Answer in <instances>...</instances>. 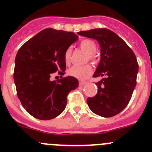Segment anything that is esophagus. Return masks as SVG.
Listing matches in <instances>:
<instances>
[{"mask_svg":"<svg viewBox=\"0 0 152 152\" xmlns=\"http://www.w3.org/2000/svg\"><path fill=\"white\" fill-rule=\"evenodd\" d=\"M86 84H87V82H86V81H79V85L80 86H83Z\"/></svg>","mask_w":152,"mask_h":152,"instance_id":"34e87169","label":"esophagus"}]
</instances>
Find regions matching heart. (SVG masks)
<instances>
[{"label":"heart","mask_w":152,"mask_h":152,"mask_svg":"<svg viewBox=\"0 0 152 152\" xmlns=\"http://www.w3.org/2000/svg\"><path fill=\"white\" fill-rule=\"evenodd\" d=\"M80 49L88 53V59L92 61H96V57L95 56L97 46L94 41L85 39H83L79 43ZM72 48H68L64 54V61L66 64H69L72 59ZM93 73V68L91 64H85L82 66H73L70 68L68 71V74L69 76L75 77V78L84 80L90 77Z\"/></svg>","instance_id":"1"}]
</instances>
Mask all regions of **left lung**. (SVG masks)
Listing matches in <instances>:
<instances>
[{
    "label": "left lung",
    "mask_w": 152,
    "mask_h": 152,
    "mask_svg": "<svg viewBox=\"0 0 152 152\" xmlns=\"http://www.w3.org/2000/svg\"><path fill=\"white\" fill-rule=\"evenodd\" d=\"M77 34L100 43L101 59L94 77L106 76L96 83L97 94L88 98V107L103 117L116 116L128 105L136 85L139 64L135 55L123 39L108 29L80 31Z\"/></svg>",
    "instance_id": "8db88e82"
}]
</instances>
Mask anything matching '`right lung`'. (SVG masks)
Segmentation results:
<instances>
[{
	"mask_svg": "<svg viewBox=\"0 0 152 152\" xmlns=\"http://www.w3.org/2000/svg\"><path fill=\"white\" fill-rule=\"evenodd\" d=\"M78 36L72 32L45 29L20 47L15 58L13 79L17 96L31 116L54 119L64 111L67 96L78 86L74 77L51 80V75H64V54Z\"/></svg>",
	"mask_w": 152,
	"mask_h": 152,
	"instance_id": "1",
	"label": "right lung"
}]
</instances>
